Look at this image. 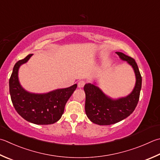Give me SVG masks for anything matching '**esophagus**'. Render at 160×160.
<instances>
[{
  "label": "esophagus",
  "mask_w": 160,
  "mask_h": 160,
  "mask_svg": "<svg viewBox=\"0 0 160 160\" xmlns=\"http://www.w3.org/2000/svg\"><path fill=\"white\" fill-rule=\"evenodd\" d=\"M85 81L81 80V81H79V82H78V87L79 88H83V87L84 86V85H85Z\"/></svg>",
  "instance_id": "obj_1"
}]
</instances>
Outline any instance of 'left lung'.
Listing matches in <instances>:
<instances>
[{
    "mask_svg": "<svg viewBox=\"0 0 160 160\" xmlns=\"http://www.w3.org/2000/svg\"><path fill=\"white\" fill-rule=\"evenodd\" d=\"M116 53L133 68L136 75V84L133 91L128 96L116 100L108 98L98 87L93 84L88 83L84 86L86 116L90 121L99 125L115 124L126 118L134 111L139 99L142 78L136 61L123 53Z\"/></svg>",
    "mask_w": 160,
    "mask_h": 160,
    "instance_id": "1",
    "label": "left lung"
}]
</instances>
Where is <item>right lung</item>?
<instances>
[{
  "label": "right lung",
  "mask_w": 160,
  "mask_h": 160,
  "mask_svg": "<svg viewBox=\"0 0 160 160\" xmlns=\"http://www.w3.org/2000/svg\"><path fill=\"white\" fill-rule=\"evenodd\" d=\"M32 54L16 62L9 80L11 100L17 112L23 118L36 125H50L61 119L65 106L77 85L57 89L45 94H34L26 91L18 80V70Z\"/></svg>",
  "instance_id": "add662e5"
}]
</instances>
